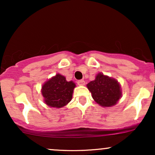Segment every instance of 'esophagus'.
Returning <instances> with one entry per match:
<instances>
[{
  "instance_id": "1",
  "label": "esophagus",
  "mask_w": 155,
  "mask_h": 155,
  "mask_svg": "<svg viewBox=\"0 0 155 155\" xmlns=\"http://www.w3.org/2000/svg\"><path fill=\"white\" fill-rule=\"evenodd\" d=\"M77 84H78V85H79V86H83V85L85 84V81H84L83 79L79 80V81H77Z\"/></svg>"
}]
</instances>
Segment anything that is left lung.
<instances>
[{"label":"left lung","mask_w":155,"mask_h":155,"mask_svg":"<svg viewBox=\"0 0 155 155\" xmlns=\"http://www.w3.org/2000/svg\"><path fill=\"white\" fill-rule=\"evenodd\" d=\"M92 98L102 107H111L122 97L120 82L117 79L99 73L95 79L87 84Z\"/></svg>","instance_id":"obj_1"}]
</instances>
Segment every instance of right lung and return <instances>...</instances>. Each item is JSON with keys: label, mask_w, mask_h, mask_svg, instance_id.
Segmentation results:
<instances>
[{"label": "right lung", "mask_w": 155, "mask_h": 155, "mask_svg": "<svg viewBox=\"0 0 155 155\" xmlns=\"http://www.w3.org/2000/svg\"><path fill=\"white\" fill-rule=\"evenodd\" d=\"M75 87L74 81H68L65 76L57 74L42 85L41 94L44 103L50 107L63 108L71 101Z\"/></svg>", "instance_id": "1"}]
</instances>
